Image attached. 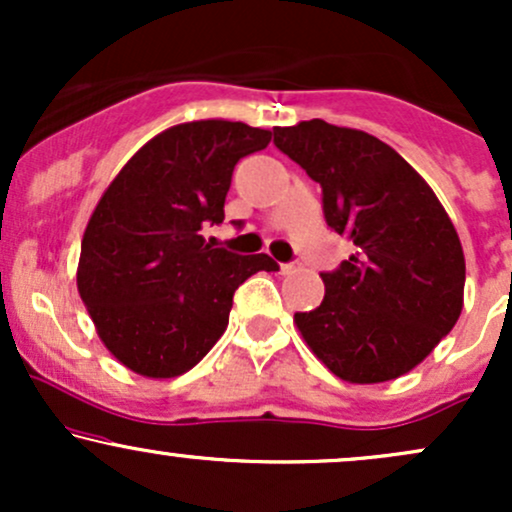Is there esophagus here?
Masks as SVG:
<instances>
[{
	"instance_id": "esophagus-1",
	"label": "esophagus",
	"mask_w": 512,
	"mask_h": 512,
	"mask_svg": "<svg viewBox=\"0 0 512 512\" xmlns=\"http://www.w3.org/2000/svg\"><path fill=\"white\" fill-rule=\"evenodd\" d=\"M279 272L281 274H293V272H298V267L293 262H289V264H279Z\"/></svg>"
}]
</instances>
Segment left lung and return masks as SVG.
<instances>
[{"instance_id":"8db88e82","label":"left lung","mask_w":512,"mask_h":512,"mask_svg":"<svg viewBox=\"0 0 512 512\" xmlns=\"http://www.w3.org/2000/svg\"><path fill=\"white\" fill-rule=\"evenodd\" d=\"M284 151L322 187L327 226L356 245L320 274L325 298L296 313L310 351L346 383L395 380L455 327L464 252L436 192L392 146L325 120L274 129Z\"/></svg>"}]
</instances>
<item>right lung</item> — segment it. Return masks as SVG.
Instances as JSON below:
<instances>
[{
    "label": "right lung",
    "instance_id": "add662e5",
    "mask_svg": "<svg viewBox=\"0 0 512 512\" xmlns=\"http://www.w3.org/2000/svg\"><path fill=\"white\" fill-rule=\"evenodd\" d=\"M272 142L269 129L197 120L156 134L117 173L81 240L76 286L98 337L144 378L197 366L226 332L233 293L264 255L211 248L202 228L223 221L231 175Z\"/></svg>",
    "mask_w": 512,
    "mask_h": 512
}]
</instances>
